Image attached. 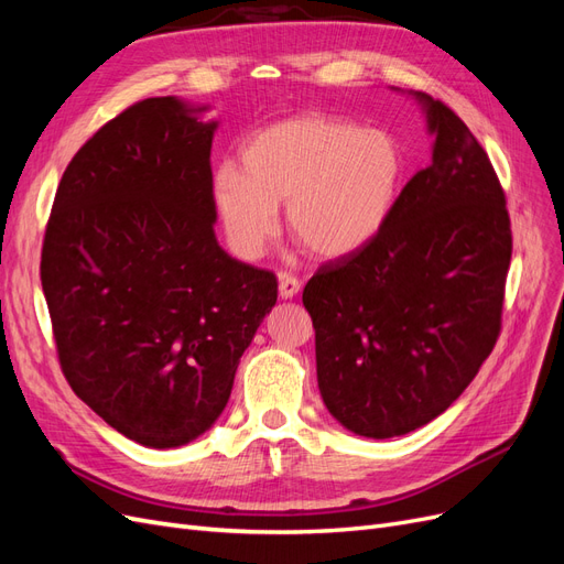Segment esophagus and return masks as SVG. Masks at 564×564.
<instances>
[{
    "mask_svg": "<svg viewBox=\"0 0 564 564\" xmlns=\"http://www.w3.org/2000/svg\"><path fill=\"white\" fill-rule=\"evenodd\" d=\"M278 282L282 299H294L301 292V282L294 275H289V272H278Z\"/></svg>",
    "mask_w": 564,
    "mask_h": 564,
    "instance_id": "1",
    "label": "esophagus"
}]
</instances>
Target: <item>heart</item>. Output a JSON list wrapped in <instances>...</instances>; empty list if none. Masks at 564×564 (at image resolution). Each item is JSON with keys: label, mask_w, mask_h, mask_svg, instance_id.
I'll list each match as a JSON object with an SVG mask.
<instances>
[{"label": "heart", "mask_w": 564, "mask_h": 564, "mask_svg": "<svg viewBox=\"0 0 564 564\" xmlns=\"http://www.w3.org/2000/svg\"><path fill=\"white\" fill-rule=\"evenodd\" d=\"M242 172L220 164L212 178L214 212L237 259L256 261L286 230L319 261L367 249L395 207L404 176L400 143L388 131L305 112L256 131L240 150Z\"/></svg>", "instance_id": "1"}]
</instances>
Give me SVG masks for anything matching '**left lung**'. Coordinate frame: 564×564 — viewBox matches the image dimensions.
<instances>
[{
	"label": "left lung",
	"mask_w": 564,
	"mask_h": 564,
	"mask_svg": "<svg viewBox=\"0 0 564 564\" xmlns=\"http://www.w3.org/2000/svg\"><path fill=\"white\" fill-rule=\"evenodd\" d=\"M435 133L367 249L317 268L303 289L317 383L332 416L395 437L440 416L501 334L513 232L485 148L442 100L416 94Z\"/></svg>",
	"instance_id": "obj_1"
}]
</instances>
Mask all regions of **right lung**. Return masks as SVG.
<instances>
[{"label":"right lung","instance_id":"obj_1","mask_svg":"<svg viewBox=\"0 0 564 564\" xmlns=\"http://www.w3.org/2000/svg\"><path fill=\"white\" fill-rule=\"evenodd\" d=\"M214 129L174 96L139 100L77 150L46 220L40 278L63 377L155 449L224 412L278 301L275 272L218 247Z\"/></svg>","mask_w":564,"mask_h":564}]
</instances>
